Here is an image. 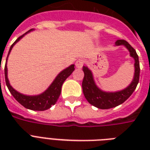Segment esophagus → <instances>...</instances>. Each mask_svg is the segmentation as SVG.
<instances>
[{
	"label": "esophagus",
	"mask_w": 150,
	"mask_h": 150,
	"mask_svg": "<svg viewBox=\"0 0 150 150\" xmlns=\"http://www.w3.org/2000/svg\"><path fill=\"white\" fill-rule=\"evenodd\" d=\"M85 63V61L83 59H79L76 62H75V66H76V68H81L83 66Z\"/></svg>",
	"instance_id": "34e87169"
}]
</instances>
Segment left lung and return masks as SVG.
<instances>
[{"label":"left lung","mask_w":150,"mask_h":150,"mask_svg":"<svg viewBox=\"0 0 150 150\" xmlns=\"http://www.w3.org/2000/svg\"><path fill=\"white\" fill-rule=\"evenodd\" d=\"M115 44L117 46H125L130 53V56L135 61L134 77L132 82L125 89L117 92L103 91L96 86V82L94 81L93 73L89 70V68L86 66L82 67V70L84 71V78L82 84L83 94L90 104L99 109H110L123 103L135 91L139 80V56L135 49L127 41L124 40H117Z\"/></svg>","instance_id":"1"}]
</instances>
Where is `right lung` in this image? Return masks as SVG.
<instances>
[{
    "label": "right lung",
    "instance_id": "obj_1",
    "mask_svg": "<svg viewBox=\"0 0 150 150\" xmlns=\"http://www.w3.org/2000/svg\"><path fill=\"white\" fill-rule=\"evenodd\" d=\"M34 29H30L25 33L23 34L22 36H19L16 40L14 42L12 45L11 46L10 50L8 52V57L6 59L5 67H4V75H5V82L7 86H8L9 91L11 93L15 99L20 104L27 109L33 110H46L49 109L50 107L56 103L57 100H58L60 94L61 92V86L63 85L64 82L65 81L66 79L70 76L71 74L75 70V64H71L69 67H68L63 71H61L58 75H57L55 79L53 81L50 86L47 88V90L42 93L41 94L36 95V96H27L24 94L20 93L19 92L16 91L14 88L9 83V80L8 79V68H7V61L8 57L11 53V50H12L13 47L15 45V43H17L21 39L26 35L28 33L33 31Z\"/></svg>",
    "mask_w": 150,
    "mask_h": 150
}]
</instances>
